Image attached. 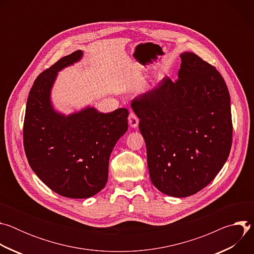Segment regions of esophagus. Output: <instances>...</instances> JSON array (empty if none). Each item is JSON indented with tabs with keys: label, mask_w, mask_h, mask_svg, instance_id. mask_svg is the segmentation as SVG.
Here are the masks:
<instances>
[{
	"label": "esophagus",
	"mask_w": 254,
	"mask_h": 254,
	"mask_svg": "<svg viewBox=\"0 0 254 254\" xmlns=\"http://www.w3.org/2000/svg\"><path fill=\"white\" fill-rule=\"evenodd\" d=\"M128 124L131 127H136L137 125H138V118L137 116L134 114V113H129V116H128Z\"/></svg>",
	"instance_id": "obj_1"
}]
</instances>
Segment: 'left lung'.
<instances>
[{"mask_svg": "<svg viewBox=\"0 0 254 254\" xmlns=\"http://www.w3.org/2000/svg\"><path fill=\"white\" fill-rule=\"evenodd\" d=\"M181 59L176 81L167 76L131 103L152 183L179 198L201 191L219 173L233 129L230 95L219 71L192 52Z\"/></svg>", "mask_w": 254, "mask_h": 254, "instance_id": "obj_1", "label": "left lung"}]
</instances>
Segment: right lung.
<instances>
[{"mask_svg":"<svg viewBox=\"0 0 254 254\" xmlns=\"http://www.w3.org/2000/svg\"><path fill=\"white\" fill-rule=\"evenodd\" d=\"M81 55L77 50L61 58L36 78L23 126L32 170L52 191L73 199L91 197L104 188L111 153L128 126L127 108L102 114L90 107L69 117L53 111L49 94L57 71Z\"/></svg>","mask_w":254,"mask_h":254,"instance_id":"add662e5","label":"right lung"}]
</instances>
